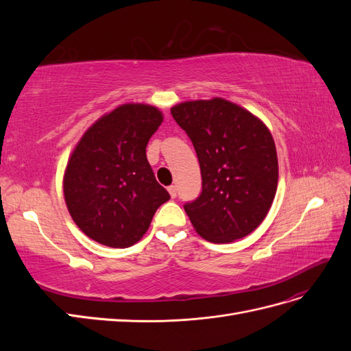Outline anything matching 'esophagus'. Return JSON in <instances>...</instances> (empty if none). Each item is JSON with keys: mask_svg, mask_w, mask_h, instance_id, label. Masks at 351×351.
Returning a JSON list of instances; mask_svg holds the SVG:
<instances>
[{"mask_svg": "<svg viewBox=\"0 0 351 351\" xmlns=\"http://www.w3.org/2000/svg\"><path fill=\"white\" fill-rule=\"evenodd\" d=\"M168 193H169V196H171L173 199L177 196V189H176V186H169L168 187Z\"/></svg>", "mask_w": 351, "mask_h": 351, "instance_id": "obj_1", "label": "esophagus"}]
</instances>
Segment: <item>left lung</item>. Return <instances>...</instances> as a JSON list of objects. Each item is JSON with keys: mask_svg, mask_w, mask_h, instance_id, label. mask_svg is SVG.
Wrapping results in <instances>:
<instances>
[{"mask_svg": "<svg viewBox=\"0 0 351 351\" xmlns=\"http://www.w3.org/2000/svg\"><path fill=\"white\" fill-rule=\"evenodd\" d=\"M197 154L202 193L184 205L199 236L231 243L268 215L277 193L278 158L269 129L256 115L222 98L171 108Z\"/></svg>", "mask_w": 351, "mask_h": 351, "instance_id": "obj_1", "label": "left lung"}]
</instances>
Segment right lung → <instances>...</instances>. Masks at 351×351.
Wrapping results in <instances>:
<instances>
[{
  "mask_svg": "<svg viewBox=\"0 0 351 351\" xmlns=\"http://www.w3.org/2000/svg\"><path fill=\"white\" fill-rule=\"evenodd\" d=\"M162 120L152 105L123 104L95 121L73 149L62 190L73 221L89 239L130 247L169 199L146 158Z\"/></svg>",
  "mask_w": 351,
  "mask_h": 351,
  "instance_id": "1",
  "label": "right lung"
}]
</instances>
